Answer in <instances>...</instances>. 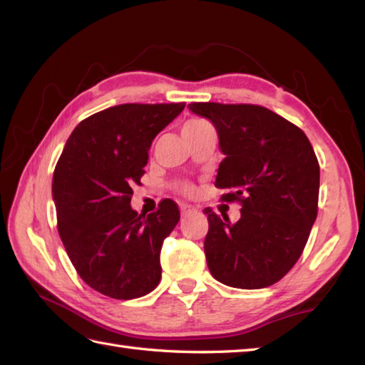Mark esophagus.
Listing matches in <instances>:
<instances>
[{
	"label": "esophagus",
	"mask_w": 365,
	"mask_h": 365,
	"mask_svg": "<svg viewBox=\"0 0 365 365\" xmlns=\"http://www.w3.org/2000/svg\"><path fill=\"white\" fill-rule=\"evenodd\" d=\"M180 212H182V215H188V213L196 212V208L188 205V204H182V205H180Z\"/></svg>",
	"instance_id": "obj_1"
}]
</instances>
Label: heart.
Here are the masks:
<instances>
[{
  "instance_id": "b5f03b06",
  "label": "heart",
  "mask_w": 365,
  "mask_h": 365,
  "mask_svg": "<svg viewBox=\"0 0 365 365\" xmlns=\"http://www.w3.org/2000/svg\"><path fill=\"white\" fill-rule=\"evenodd\" d=\"M208 127H212L210 122H207L205 119L195 118V119H190V120L183 123L182 131H197V130H204V128H208ZM177 190L185 196H195L196 195V187L191 182H187V180L177 182Z\"/></svg>"
}]
</instances>
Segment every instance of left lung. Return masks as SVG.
Wrapping results in <instances>:
<instances>
[{
    "label": "left lung",
    "instance_id": "obj_1",
    "mask_svg": "<svg viewBox=\"0 0 365 365\" xmlns=\"http://www.w3.org/2000/svg\"><path fill=\"white\" fill-rule=\"evenodd\" d=\"M210 119L226 158L215 187L224 202H238L242 216L204 213V242L212 276L237 289H263L289 273L304 251L319 212L320 166L299 127L265 106L190 103Z\"/></svg>",
    "mask_w": 365,
    "mask_h": 365
}]
</instances>
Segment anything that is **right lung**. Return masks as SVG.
I'll return each instance as SVG.
<instances>
[{
  "instance_id": "1",
  "label": "right lung",
  "mask_w": 365,
  "mask_h": 365,
  "mask_svg": "<svg viewBox=\"0 0 365 365\" xmlns=\"http://www.w3.org/2000/svg\"><path fill=\"white\" fill-rule=\"evenodd\" d=\"M185 103H123L89 115L68 136L53 174L58 232L76 273L91 289L133 299L160 284V252L180 220L163 199L157 212L130 207L153 138Z\"/></svg>"
}]
</instances>
